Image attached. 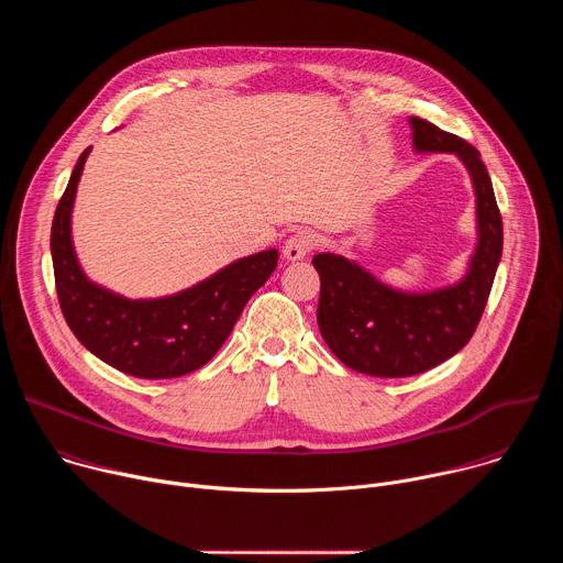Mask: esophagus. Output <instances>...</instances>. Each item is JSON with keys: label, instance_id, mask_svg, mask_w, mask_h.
Instances as JSON below:
<instances>
[{"label": "esophagus", "instance_id": "34e87169", "mask_svg": "<svg viewBox=\"0 0 563 563\" xmlns=\"http://www.w3.org/2000/svg\"><path fill=\"white\" fill-rule=\"evenodd\" d=\"M313 247H316V235L309 229H298L287 238L283 254L287 261H302Z\"/></svg>", "mask_w": 563, "mask_h": 563}]
</instances>
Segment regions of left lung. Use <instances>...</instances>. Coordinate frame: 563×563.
<instances>
[{
  "mask_svg": "<svg viewBox=\"0 0 563 563\" xmlns=\"http://www.w3.org/2000/svg\"><path fill=\"white\" fill-rule=\"evenodd\" d=\"M417 151L456 153L476 194L478 245L467 276L430 294H404L336 254H316L320 276L318 330L347 367L400 378L437 367L472 339L484 316L504 247V224L486 165L478 151L423 118H410Z\"/></svg>",
  "mask_w": 563,
  "mask_h": 563,
  "instance_id": "left-lung-1",
  "label": "left lung"
}]
</instances>
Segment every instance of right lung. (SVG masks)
<instances>
[{
	"label": "right lung",
	"mask_w": 563,
	"mask_h": 563,
	"mask_svg": "<svg viewBox=\"0 0 563 563\" xmlns=\"http://www.w3.org/2000/svg\"><path fill=\"white\" fill-rule=\"evenodd\" d=\"M89 151L79 155L51 227L62 313L77 341L111 367L137 378L185 376L222 347L247 300L276 269L278 252L247 256L183 294L157 300H126L89 283L70 243L73 198Z\"/></svg>",
	"instance_id": "add662e5"
}]
</instances>
